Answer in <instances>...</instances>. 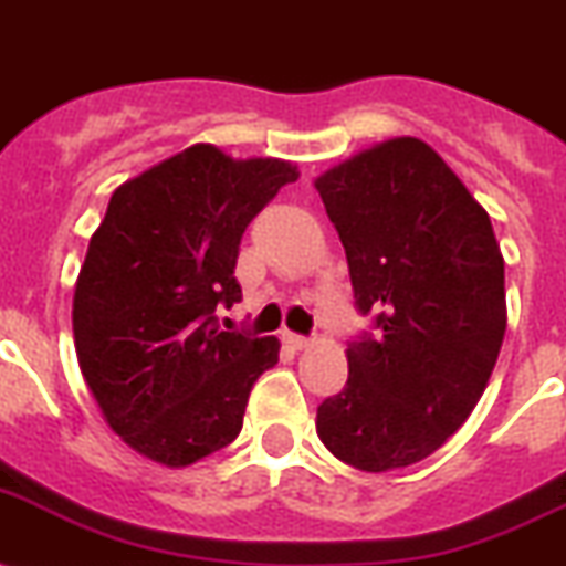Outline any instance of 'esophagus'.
I'll list each match as a JSON object with an SVG mask.
<instances>
[{
    "label": "esophagus",
    "mask_w": 566,
    "mask_h": 566,
    "mask_svg": "<svg viewBox=\"0 0 566 566\" xmlns=\"http://www.w3.org/2000/svg\"><path fill=\"white\" fill-rule=\"evenodd\" d=\"M283 344L292 349H306L312 344V338H306V335H294V333H283Z\"/></svg>",
    "instance_id": "esophagus-1"
}]
</instances>
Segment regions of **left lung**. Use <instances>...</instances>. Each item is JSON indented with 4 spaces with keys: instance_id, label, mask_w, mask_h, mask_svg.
<instances>
[{
    "instance_id": "8db88e82",
    "label": "left lung",
    "mask_w": 566,
    "mask_h": 566,
    "mask_svg": "<svg viewBox=\"0 0 566 566\" xmlns=\"http://www.w3.org/2000/svg\"><path fill=\"white\" fill-rule=\"evenodd\" d=\"M376 335L317 408V437L361 471L433 454L483 396L506 333L503 254L483 205L419 138H390L317 176Z\"/></svg>"
}]
</instances>
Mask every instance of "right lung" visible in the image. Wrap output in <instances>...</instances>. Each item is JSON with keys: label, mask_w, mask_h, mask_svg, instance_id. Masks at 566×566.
<instances>
[{"label": "right lung", "mask_w": 566, "mask_h": 566, "mask_svg": "<svg viewBox=\"0 0 566 566\" xmlns=\"http://www.w3.org/2000/svg\"><path fill=\"white\" fill-rule=\"evenodd\" d=\"M294 179L292 161L193 144L112 193L74 286V347L109 428L147 460L185 469L237 440L277 364L274 335L222 333L217 306L242 297V233Z\"/></svg>", "instance_id": "obj_1"}]
</instances>
